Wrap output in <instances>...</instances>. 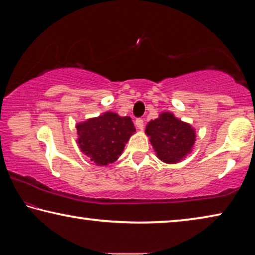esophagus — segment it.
<instances>
[{"label":"esophagus","mask_w":255,"mask_h":255,"mask_svg":"<svg viewBox=\"0 0 255 255\" xmlns=\"http://www.w3.org/2000/svg\"><path fill=\"white\" fill-rule=\"evenodd\" d=\"M135 124H136V127L138 128L139 130H143V128H144V120L143 119H140V118L136 119Z\"/></svg>","instance_id":"esophagus-1"}]
</instances>
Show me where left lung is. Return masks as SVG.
Segmentation results:
<instances>
[{
  "mask_svg": "<svg viewBox=\"0 0 255 255\" xmlns=\"http://www.w3.org/2000/svg\"><path fill=\"white\" fill-rule=\"evenodd\" d=\"M145 132L156 156L169 164L179 162L189 154L196 138L195 129L171 112L160 113L159 118L149 121Z\"/></svg>",
  "mask_w": 255,
  "mask_h": 255,
  "instance_id": "left-lung-1",
  "label": "left lung"
}]
</instances>
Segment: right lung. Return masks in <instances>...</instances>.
Masks as SVG:
<instances>
[{
  "mask_svg": "<svg viewBox=\"0 0 255 255\" xmlns=\"http://www.w3.org/2000/svg\"><path fill=\"white\" fill-rule=\"evenodd\" d=\"M76 128L80 151L100 167L115 162L136 131L130 117L110 111L77 124Z\"/></svg>",
  "mask_w": 255,
  "mask_h": 255,
  "instance_id": "add662e5",
  "label": "right lung"
}]
</instances>
